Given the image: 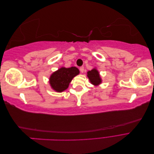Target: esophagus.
<instances>
[{"label": "esophagus", "mask_w": 154, "mask_h": 154, "mask_svg": "<svg viewBox=\"0 0 154 154\" xmlns=\"http://www.w3.org/2000/svg\"><path fill=\"white\" fill-rule=\"evenodd\" d=\"M80 72H81L82 73H83V71H84V67H83V66H82V67H80Z\"/></svg>", "instance_id": "34e87169"}]
</instances>
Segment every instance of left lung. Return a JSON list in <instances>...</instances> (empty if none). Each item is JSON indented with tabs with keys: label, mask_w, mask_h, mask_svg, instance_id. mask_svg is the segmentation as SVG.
<instances>
[{
	"label": "left lung",
	"mask_w": 154,
	"mask_h": 154,
	"mask_svg": "<svg viewBox=\"0 0 154 154\" xmlns=\"http://www.w3.org/2000/svg\"><path fill=\"white\" fill-rule=\"evenodd\" d=\"M87 74V76L88 77L91 84L97 87L102 83V79L96 67L93 68L91 71H88Z\"/></svg>",
	"instance_id": "1"
}]
</instances>
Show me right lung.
I'll use <instances>...</instances> for the list:
<instances>
[{
  "mask_svg": "<svg viewBox=\"0 0 154 154\" xmlns=\"http://www.w3.org/2000/svg\"><path fill=\"white\" fill-rule=\"evenodd\" d=\"M79 74L80 71L76 67H62L51 74L49 79V85L54 91L62 92L67 89L72 79Z\"/></svg>",
  "mask_w": 154,
  "mask_h": 154,
  "instance_id": "add662e5",
  "label": "right lung"
}]
</instances>
